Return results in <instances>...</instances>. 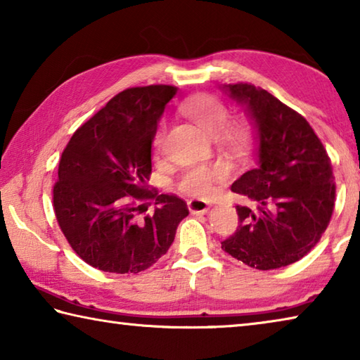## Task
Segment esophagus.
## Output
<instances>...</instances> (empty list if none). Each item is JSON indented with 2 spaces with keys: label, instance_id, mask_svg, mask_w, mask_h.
<instances>
[{
  "label": "esophagus",
  "instance_id": "obj_1",
  "mask_svg": "<svg viewBox=\"0 0 360 360\" xmlns=\"http://www.w3.org/2000/svg\"><path fill=\"white\" fill-rule=\"evenodd\" d=\"M187 206H188V211H191L192 214H205V212H208V210H210V203L202 198L187 200Z\"/></svg>",
  "mask_w": 360,
  "mask_h": 360
}]
</instances>
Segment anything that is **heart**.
I'll use <instances>...</instances> for the list:
<instances>
[{"label": "heart", "instance_id": "1", "mask_svg": "<svg viewBox=\"0 0 360 360\" xmlns=\"http://www.w3.org/2000/svg\"><path fill=\"white\" fill-rule=\"evenodd\" d=\"M181 111L184 112L187 117L197 122L205 131L210 135L217 136L222 133L225 138L235 139L241 135V127L238 124H231L229 108L225 106L222 100L217 96H212L208 94L195 95L192 98L186 100L181 105ZM163 141H165V124L158 125V129L154 135V149L158 152L163 148ZM229 176L227 168L222 165H195L187 168L184 173L181 174L178 179V188L186 195L197 198H205L211 195L214 191V186L217 182L224 181Z\"/></svg>", "mask_w": 360, "mask_h": 360}]
</instances>
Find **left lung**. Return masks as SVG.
<instances>
[{
  "label": "left lung",
  "instance_id": "1",
  "mask_svg": "<svg viewBox=\"0 0 360 360\" xmlns=\"http://www.w3.org/2000/svg\"><path fill=\"white\" fill-rule=\"evenodd\" d=\"M259 129V165L231 184L255 202L236 205L238 227L224 240L231 257L257 270L294 264L318 245L335 206L330 157L308 120L254 84L225 85Z\"/></svg>",
  "mask_w": 360,
  "mask_h": 360
}]
</instances>
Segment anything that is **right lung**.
Returning a JSON list of instances; mask_svg holds the SVG:
<instances>
[{"instance_id": "add662e5", "label": "right lung", "mask_w": 360, "mask_h": 360, "mask_svg": "<svg viewBox=\"0 0 360 360\" xmlns=\"http://www.w3.org/2000/svg\"><path fill=\"white\" fill-rule=\"evenodd\" d=\"M174 85L125 89L71 136L53 184V212L66 241L85 264L108 273H139L174 241L188 214L178 195L149 191L157 122ZM156 200L152 215L143 203Z\"/></svg>"}]
</instances>
